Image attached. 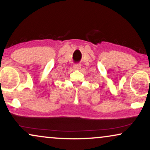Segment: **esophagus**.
I'll list each match as a JSON object with an SVG mask.
<instances>
[{"label":"esophagus","instance_id":"obj_1","mask_svg":"<svg viewBox=\"0 0 150 150\" xmlns=\"http://www.w3.org/2000/svg\"><path fill=\"white\" fill-rule=\"evenodd\" d=\"M73 67L74 69H80L81 67V65H80V64H74L73 66Z\"/></svg>","mask_w":150,"mask_h":150}]
</instances>
